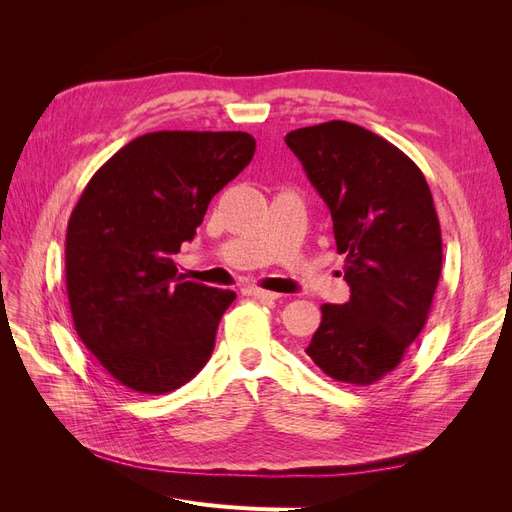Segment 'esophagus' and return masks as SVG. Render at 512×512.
<instances>
[{
    "instance_id": "1",
    "label": "esophagus",
    "mask_w": 512,
    "mask_h": 512,
    "mask_svg": "<svg viewBox=\"0 0 512 512\" xmlns=\"http://www.w3.org/2000/svg\"><path fill=\"white\" fill-rule=\"evenodd\" d=\"M245 292L250 294V297H254V299H262V301H275V299H280V297H282V294L271 292V290H262V288H247Z\"/></svg>"
}]
</instances>
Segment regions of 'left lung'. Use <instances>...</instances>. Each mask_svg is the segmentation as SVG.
Returning <instances> with one entry per match:
<instances>
[{"mask_svg":"<svg viewBox=\"0 0 512 512\" xmlns=\"http://www.w3.org/2000/svg\"><path fill=\"white\" fill-rule=\"evenodd\" d=\"M333 218L350 301L322 305L305 348L337 382L367 386L393 371L431 312L442 232L425 175L404 151L348 121L286 134Z\"/></svg>","mask_w":512,"mask_h":512,"instance_id":"8db88e82","label":"left lung"}]
</instances>
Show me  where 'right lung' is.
Here are the masks:
<instances>
[{"label": "right lung", "mask_w": 512, "mask_h": 512, "mask_svg": "<svg viewBox=\"0 0 512 512\" xmlns=\"http://www.w3.org/2000/svg\"><path fill=\"white\" fill-rule=\"evenodd\" d=\"M254 151L247 132H149L104 162L72 209L66 288L74 329L126 389L164 395L207 365L237 294L183 282L173 256Z\"/></svg>", "instance_id": "1"}]
</instances>
